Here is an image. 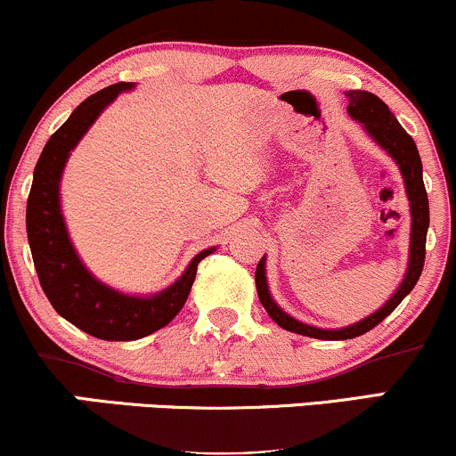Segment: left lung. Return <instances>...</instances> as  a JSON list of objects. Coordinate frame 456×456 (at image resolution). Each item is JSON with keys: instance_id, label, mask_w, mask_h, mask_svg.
Wrapping results in <instances>:
<instances>
[{"instance_id": "left-lung-1", "label": "left lung", "mask_w": 456, "mask_h": 456, "mask_svg": "<svg viewBox=\"0 0 456 456\" xmlns=\"http://www.w3.org/2000/svg\"><path fill=\"white\" fill-rule=\"evenodd\" d=\"M346 110L350 118L356 120V123L365 129V134L370 135V138L374 140L395 163H397L399 172H402L405 195H408L410 201V216H412V223H410V255L403 281L399 282L397 290L387 299V304L382 305V308H378L374 314L365 316L363 321L342 329L312 327L287 314V312L273 301L270 287H267L265 256H263L255 272L256 293H259L261 305L267 310V314L272 316V321L278 322L282 329L316 339H350L356 336H363L370 329H374L378 322L385 321V318L402 304L405 295L416 287V282H419L420 278L422 265H425V242L427 229H429V200H427L425 183H422V163L419 148H416L414 140L405 134V129L399 125V120L395 118V114L388 110L387 103L382 102L380 97H376L374 93L346 91Z\"/></svg>"}]
</instances>
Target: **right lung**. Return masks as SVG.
Returning <instances> with one entry per match:
<instances>
[{"instance_id":"right-lung-1","label":"right lung","mask_w":456,"mask_h":456,"mask_svg":"<svg viewBox=\"0 0 456 456\" xmlns=\"http://www.w3.org/2000/svg\"><path fill=\"white\" fill-rule=\"evenodd\" d=\"M135 82H118L86 97L51 135L34 169L27 200V238L42 290L59 316L93 338L131 342L166 327L183 310L195 282L197 265L212 248L197 252L178 281L155 295H127L97 281L71 244L61 212L65 163L97 117Z\"/></svg>"}]
</instances>
